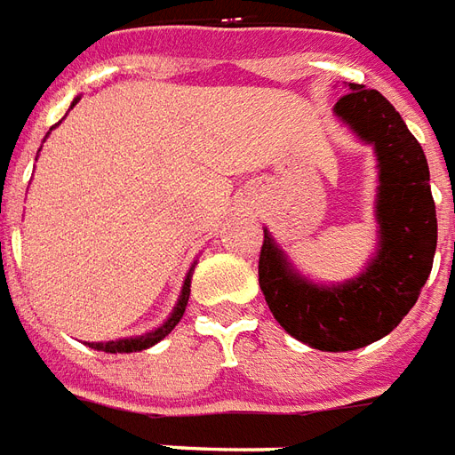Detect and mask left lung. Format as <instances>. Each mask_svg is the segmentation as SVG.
I'll return each mask as SVG.
<instances>
[{"instance_id":"1","label":"left lung","mask_w":455,"mask_h":455,"mask_svg":"<svg viewBox=\"0 0 455 455\" xmlns=\"http://www.w3.org/2000/svg\"><path fill=\"white\" fill-rule=\"evenodd\" d=\"M333 112L377 153V254L357 278L321 285L299 275L264 230L259 285L290 336L323 353H347L388 336L418 302L435 261L436 208L425 150L384 95L350 84Z\"/></svg>"}]
</instances>
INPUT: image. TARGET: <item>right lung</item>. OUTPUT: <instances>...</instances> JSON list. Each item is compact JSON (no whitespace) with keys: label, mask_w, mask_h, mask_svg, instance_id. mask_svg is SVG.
<instances>
[{"label":"right lung","mask_w":455,"mask_h":455,"mask_svg":"<svg viewBox=\"0 0 455 455\" xmlns=\"http://www.w3.org/2000/svg\"><path fill=\"white\" fill-rule=\"evenodd\" d=\"M76 102L78 98L71 102V108H74ZM191 271H194V266H191L189 273H187V278H184L182 295H180V299H177V307L172 309V314L167 316V321L163 323V326H158L156 331H150V333H143V336L119 338V340H108V343H88V345L95 347V350H102V353H139V350H146V347H153L156 343H160V340H163L170 331L175 329L177 323H180V319L184 316V309H187V302H189V292H191Z\"/></svg>","instance_id":"1"}]
</instances>
